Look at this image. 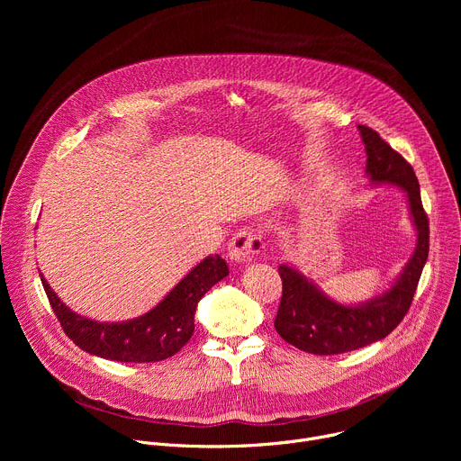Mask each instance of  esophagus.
Here are the masks:
<instances>
[{"instance_id":"esophagus-1","label":"esophagus","mask_w":461,"mask_h":461,"mask_svg":"<svg viewBox=\"0 0 461 461\" xmlns=\"http://www.w3.org/2000/svg\"><path fill=\"white\" fill-rule=\"evenodd\" d=\"M260 248H262V237L258 233H255L253 230L244 228L233 235V239L228 246V253H230L231 260L244 262L249 257H253L255 253H258Z\"/></svg>"}]
</instances>
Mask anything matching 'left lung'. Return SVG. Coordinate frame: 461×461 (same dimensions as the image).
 Returning a JSON list of instances; mask_svg holds the SVG:
<instances>
[{
    "instance_id": "left-lung-1",
    "label": "left lung",
    "mask_w": 461,
    "mask_h": 461,
    "mask_svg": "<svg viewBox=\"0 0 461 461\" xmlns=\"http://www.w3.org/2000/svg\"><path fill=\"white\" fill-rule=\"evenodd\" d=\"M366 149V173L375 184H396L407 191L418 246L402 277L386 294L361 306H343L326 299L306 277L279 267L283 295L274 326L295 348L315 356H336L386 338L407 315L429 257V217L421 204L412 166L392 149L377 131L359 125Z\"/></svg>"
}]
</instances>
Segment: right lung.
<instances>
[{"instance_id": "1", "label": "right lung", "mask_w": 461, "mask_h": 461, "mask_svg": "<svg viewBox=\"0 0 461 461\" xmlns=\"http://www.w3.org/2000/svg\"><path fill=\"white\" fill-rule=\"evenodd\" d=\"M230 274L224 258L206 257L149 313L127 322H96L65 306L41 277L50 308L65 336L82 350L111 361L155 363L175 356L193 336L194 308Z\"/></svg>"}]
</instances>
